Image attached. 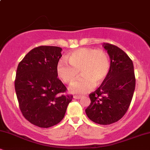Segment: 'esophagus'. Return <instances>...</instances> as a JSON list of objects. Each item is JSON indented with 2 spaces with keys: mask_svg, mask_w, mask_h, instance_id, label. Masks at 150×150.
Segmentation results:
<instances>
[{
  "mask_svg": "<svg viewBox=\"0 0 150 150\" xmlns=\"http://www.w3.org/2000/svg\"><path fill=\"white\" fill-rule=\"evenodd\" d=\"M81 97H82V96H80V95H74L73 96L74 99H80Z\"/></svg>",
  "mask_w": 150,
  "mask_h": 150,
  "instance_id": "1",
  "label": "esophagus"
}]
</instances>
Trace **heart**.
<instances>
[{
    "mask_svg": "<svg viewBox=\"0 0 150 150\" xmlns=\"http://www.w3.org/2000/svg\"><path fill=\"white\" fill-rule=\"evenodd\" d=\"M61 58L57 64L58 77L65 84L70 85L78 77H81L70 87V91L76 94L90 92L95 86L100 85L107 77L110 70L108 55L102 50L82 48Z\"/></svg>",
    "mask_w": 150,
    "mask_h": 150,
    "instance_id": "obj_1",
    "label": "heart"
}]
</instances>
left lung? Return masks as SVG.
I'll return each mask as SVG.
<instances>
[{
    "mask_svg": "<svg viewBox=\"0 0 150 150\" xmlns=\"http://www.w3.org/2000/svg\"><path fill=\"white\" fill-rule=\"evenodd\" d=\"M109 56L110 70L95 92L89 94L91 103L85 109L91 120L109 125L120 120L128 111L135 87L132 60L118 46L104 43Z\"/></svg>",
    "mask_w": 150,
    "mask_h": 150,
    "instance_id": "8db88e82",
    "label": "left lung"
}]
</instances>
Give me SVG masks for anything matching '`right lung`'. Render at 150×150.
<instances>
[{
    "instance_id": "right-lung-1",
    "label": "right lung",
    "mask_w": 150,
    "mask_h": 150,
    "mask_svg": "<svg viewBox=\"0 0 150 150\" xmlns=\"http://www.w3.org/2000/svg\"><path fill=\"white\" fill-rule=\"evenodd\" d=\"M62 49L41 46L27 53L19 63L15 88L24 117L34 125L49 128L64 118L72 95L56 71Z\"/></svg>"
}]
</instances>
